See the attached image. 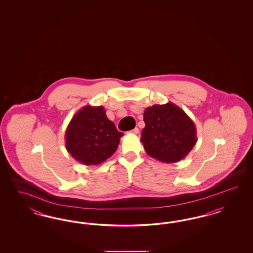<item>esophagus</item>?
<instances>
[{
  "label": "esophagus",
  "instance_id": "obj_1",
  "mask_svg": "<svg viewBox=\"0 0 253 253\" xmlns=\"http://www.w3.org/2000/svg\"><path fill=\"white\" fill-rule=\"evenodd\" d=\"M138 132H139V129H138V128H134V129H132V131H131V132L134 133V134H137Z\"/></svg>",
  "mask_w": 253,
  "mask_h": 253
}]
</instances>
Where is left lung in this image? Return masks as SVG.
Wrapping results in <instances>:
<instances>
[{"instance_id":"obj_1","label":"left lung","mask_w":253,"mask_h":253,"mask_svg":"<svg viewBox=\"0 0 253 253\" xmlns=\"http://www.w3.org/2000/svg\"><path fill=\"white\" fill-rule=\"evenodd\" d=\"M141 142L146 153L158 161L175 163L186 157L197 142L191 118L172 102L145 109Z\"/></svg>"}]
</instances>
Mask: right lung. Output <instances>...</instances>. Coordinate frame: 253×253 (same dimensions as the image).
Returning a JSON list of instances; mask_svg holds the SVG:
<instances>
[{
	"mask_svg": "<svg viewBox=\"0 0 253 253\" xmlns=\"http://www.w3.org/2000/svg\"><path fill=\"white\" fill-rule=\"evenodd\" d=\"M105 112L103 106L86 105L75 114L67 126L66 150L86 166L98 165L112 157L123 135Z\"/></svg>",
	"mask_w": 253,
	"mask_h": 253,
	"instance_id": "add662e5",
	"label": "right lung"
}]
</instances>
